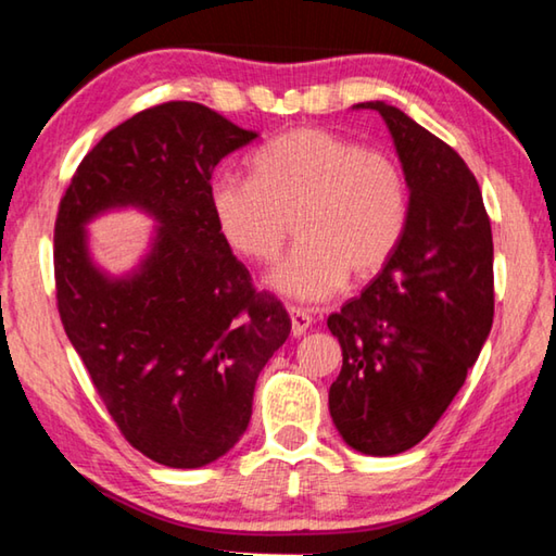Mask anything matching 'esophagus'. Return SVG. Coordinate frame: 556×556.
Wrapping results in <instances>:
<instances>
[{"label": "esophagus", "mask_w": 556, "mask_h": 556, "mask_svg": "<svg viewBox=\"0 0 556 556\" xmlns=\"http://www.w3.org/2000/svg\"><path fill=\"white\" fill-rule=\"evenodd\" d=\"M289 316H291V336L294 338L304 336L308 331V326H312V316H308L304 308L289 306Z\"/></svg>", "instance_id": "34e87169"}]
</instances>
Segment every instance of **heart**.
Instances as JSON below:
<instances>
[{
	"label": "heart",
	"mask_w": 556,
	"mask_h": 556,
	"mask_svg": "<svg viewBox=\"0 0 556 556\" xmlns=\"http://www.w3.org/2000/svg\"><path fill=\"white\" fill-rule=\"evenodd\" d=\"M252 178L218 176L208 203L223 240L275 262L294 220L299 244L267 275L277 294L318 304L388 265L407 228L409 188L382 149L321 127L289 129L250 156Z\"/></svg>",
	"instance_id": "b5f03b06"
}]
</instances>
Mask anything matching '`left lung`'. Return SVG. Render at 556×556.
<instances>
[{"label": "left lung", "mask_w": 556, "mask_h": 556, "mask_svg": "<svg viewBox=\"0 0 556 556\" xmlns=\"http://www.w3.org/2000/svg\"><path fill=\"white\" fill-rule=\"evenodd\" d=\"M409 188V218L388 265L328 316L343 368L328 390L338 434L368 456L417 446L481 355L493 326V235L464 159L382 100Z\"/></svg>", "instance_id": "obj_1"}]
</instances>
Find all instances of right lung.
<instances>
[{
  "mask_svg": "<svg viewBox=\"0 0 556 556\" xmlns=\"http://www.w3.org/2000/svg\"><path fill=\"white\" fill-rule=\"evenodd\" d=\"M252 139L199 102L139 112L86 154L55 218L65 336L125 439L168 468L208 466L238 444L260 372L291 331L208 203L213 168ZM127 207L155 232L135 268L110 276L91 260L87 225Z\"/></svg>",
  "mask_w": 556,
  "mask_h": 556,
  "instance_id": "add662e5",
  "label": "right lung"
}]
</instances>
